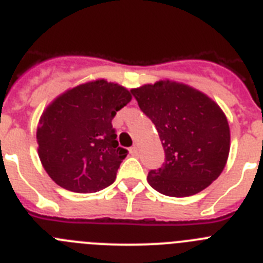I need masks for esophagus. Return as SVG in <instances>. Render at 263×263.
<instances>
[{"label": "esophagus", "mask_w": 263, "mask_h": 263, "mask_svg": "<svg viewBox=\"0 0 263 263\" xmlns=\"http://www.w3.org/2000/svg\"><path fill=\"white\" fill-rule=\"evenodd\" d=\"M130 155H132V157H137V154H138V148L136 147V146H133V147H130Z\"/></svg>", "instance_id": "34e87169"}]
</instances>
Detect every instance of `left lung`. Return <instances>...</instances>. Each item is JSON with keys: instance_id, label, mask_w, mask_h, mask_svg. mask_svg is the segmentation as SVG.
Instances as JSON below:
<instances>
[{"instance_id": "1", "label": "left lung", "mask_w": 263, "mask_h": 263, "mask_svg": "<svg viewBox=\"0 0 263 263\" xmlns=\"http://www.w3.org/2000/svg\"><path fill=\"white\" fill-rule=\"evenodd\" d=\"M130 92L155 125L164 148V163L148 173V184L166 196L185 197L220 176L229 155L231 132L212 99L170 80Z\"/></svg>"}]
</instances>
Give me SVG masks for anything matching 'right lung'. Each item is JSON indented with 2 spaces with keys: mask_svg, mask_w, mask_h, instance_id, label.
Returning <instances> with one entry per match:
<instances>
[{
  "mask_svg": "<svg viewBox=\"0 0 263 263\" xmlns=\"http://www.w3.org/2000/svg\"><path fill=\"white\" fill-rule=\"evenodd\" d=\"M130 100L126 88L101 79L68 89L46 108L36 141L53 182L78 194L101 191L115 182L127 150L118 146L111 120Z\"/></svg>",
  "mask_w": 263,
  "mask_h": 263,
  "instance_id": "right-lung-1",
  "label": "right lung"
}]
</instances>
